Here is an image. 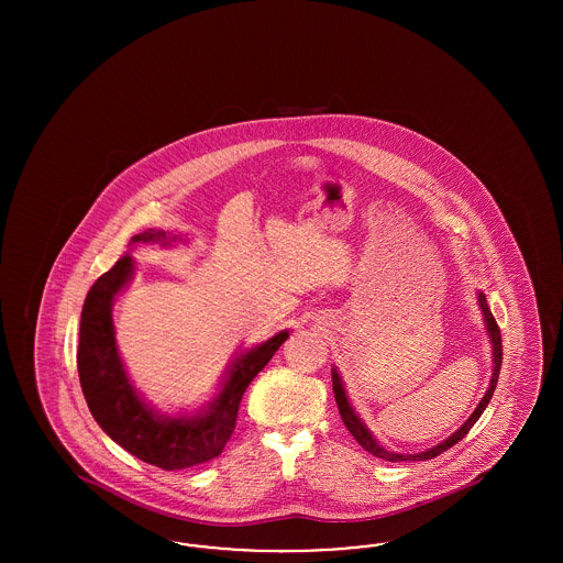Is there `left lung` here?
Here are the masks:
<instances>
[{"mask_svg": "<svg viewBox=\"0 0 563 563\" xmlns=\"http://www.w3.org/2000/svg\"><path fill=\"white\" fill-rule=\"evenodd\" d=\"M479 303H482L483 317H485V322H487V331H489V338H492V344H494V374H492V382H489V388H487V393H485V397H483L482 402H479V407L473 411V416L464 422V427L460 430H455L454 434L450 437V439H445L443 443H439V445H434L432 450L429 452H422V454H395V452H388V450H384V448H379L377 445V441H375L374 437H372V432L365 429V424L356 418V413L352 411V407H350L349 399H346V393H344V386H342V379H340V375L335 369H331V379H333V393H335V402H338V409H340V416H342V420H344V424H346V429L350 430V434L356 439V443L365 450V452H369V454H374L375 457H382V460H386V462H402V460H430V457H434V455L443 454V452H448L450 448H454L457 441H462L466 434H468V430L475 427V422L482 418L483 409L487 407V402L492 399V395H494V390H496V384H498V375H500V367H503V335H500V327H498V322L494 319V314H492V310H489V306H487V301H485V295L479 294Z\"/></svg>", "mask_w": 563, "mask_h": 563, "instance_id": "1", "label": "left lung"}]
</instances>
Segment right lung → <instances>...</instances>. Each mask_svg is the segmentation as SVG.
<instances>
[{
    "label": "right lung",
    "instance_id": "1",
    "mask_svg": "<svg viewBox=\"0 0 563 563\" xmlns=\"http://www.w3.org/2000/svg\"><path fill=\"white\" fill-rule=\"evenodd\" d=\"M173 241L161 230L136 234L131 242ZM133 274L129 255L120 257L90 287L81 308L78 374L81 393L97 424L129 454L164 471H179L213 460L223 452L236 429L239 407L246 386L260 374L274 352L289 338L274 335L260 349L236 358L230 377L209 411L194 418H161L145 407L124 374L115 349L111 301Z\"/></svg>",
    "mask_w": 563,
    "mask_h": 563
}]
</instances>
